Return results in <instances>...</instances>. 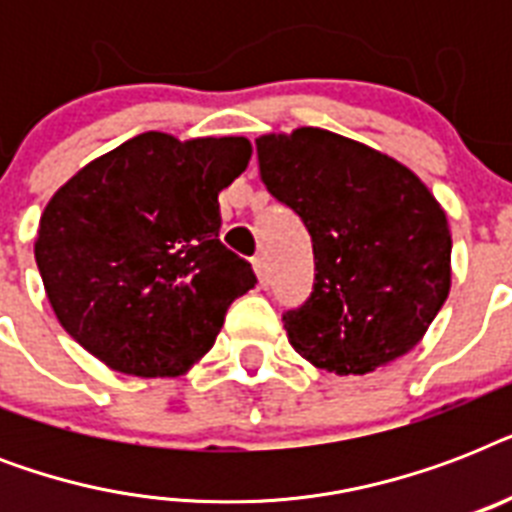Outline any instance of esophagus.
Segmentation results:
<instances>
[{
    "instance_id": "esophagus-1",
    "label": "esophagus",
    "mask_w": 512,
    "mask_h": 512,
    "mask_svg": "<svg viewBox=\"0 0 512 512\" xmlns=\"http://www.w3.org/2000/svg\"><path fill=\"white\" fill-rule=\"evenodd\" d=\"M252 268H255L260 287H268V284H271V273H268V263H265L263 257H255V260H252Z\"/></svg>"
}]
</instances>
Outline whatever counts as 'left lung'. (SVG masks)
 Returning <instances> with one entry per match:
<instances>
[{
	"label": "left lung",
	"mask_w": 512,
	"mask_h": 512,
	"mask_svg": "<svg viewBox=\"0 0 512 512\" xmlns=\"http://www.w3.org/2000/svg\"><path fill=\"white\" fill-rule=\"evenodd\" d=\"M260 180L311 233L313 292L281 316L292 348L366 374L428 332L452 287V233L420 177L319 127L255 140Z\"/></svg>",
	"instance_id": "obj_1"
}]
</instances>
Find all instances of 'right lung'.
<instances>
[{
    "label": "right lung",
    "instance_id": "add662e5",
    "mask_svg": "<svg viewBox=\"0 0 512 512\" xmlns=\"http://www.w3.org/2000/svg\"><path fill=\"white\" fill-rule=\"evenodd\" d=\"M249 156L247 138L143 132L76 172L44 207L34 244L60 327L135 377L199 361L228 305L257 284L220 244L217 204Z\"/></svg>",
    "mask_w": 512,
    "mask_h": 512
}]
</instances>
